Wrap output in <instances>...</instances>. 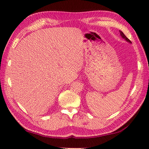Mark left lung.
<instances>
[{"label":"left lung","mask_w":149,"mask_h":149,"mask_svg":"<svg viewBox=\"0 0 149 149\" xmlns=\"http://www.w3.org/2000/svg\"><path fill=\"white\" fill-rule=\"evenodd\" d=\"M120 34H121V36L122 37H123V38H125V39L127 40V41H128V42H131V40H130L129 38H127L126 37V36L125 35V34H123V32H121V31H120Z\"/></svg>","instance_id":"1"}]
</instances>
